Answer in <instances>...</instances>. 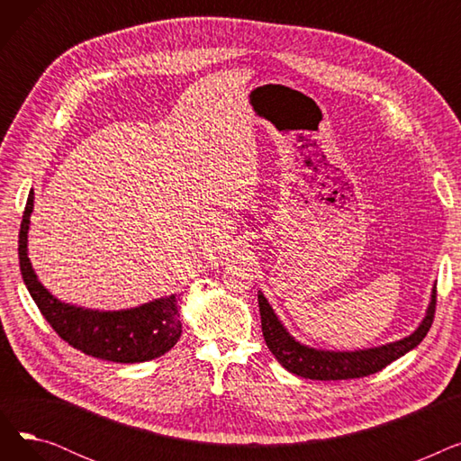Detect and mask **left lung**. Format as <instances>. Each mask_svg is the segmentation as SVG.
Segmentation results:
<instances>
[{
    "label": "left lung",
    "instance_id": "1",
    "mask_svg": "<svg viewBox=\"0 0 461 461\" xmlns=\"http://www.w3.org/2000/svg\"><path fill=\"white\" fill-rule=\"evenodd\" d=\"M259 313H261V330L265 344L269 351L276 357L280 365L295 375L306 379H318V381H340V379H357L366 377L389 366L393 360L400 358L407 351L417 348L424 336L428 334L433 318H435V304H438V289H433L431 303L428 313L420 327L403 340L381 346L375 349L366 351H353V353H332V351H318L310 349L295 342L292 336L285 332L280 325L278 318L275 316L273 308L265 297L258 295Z\"/></svg>",
    "mask_w": 461,
    "mask_h": 461
}]
</instances>
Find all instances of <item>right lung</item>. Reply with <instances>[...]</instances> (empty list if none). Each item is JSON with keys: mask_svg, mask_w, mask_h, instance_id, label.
<instances>
[{"mask_svg": "<svg viewBox=\"0 0 461 461\" xmlns=\"http://www.w3.org/2000/svg\"><path fill=\"white\" fill-rule=\"evenodd\" d=\"M33 211V190L23 209L18 259L22 278L44 320L61 340L75 349L110 362H143L172 349L181 336L176 295L123 312H93L59 303L37 280L28 258V230Z\"/></svg>", "mask_w": 461, "mask_h": 461, "instance_id": "add662e5", "label": "right lung"}]
</instances>
